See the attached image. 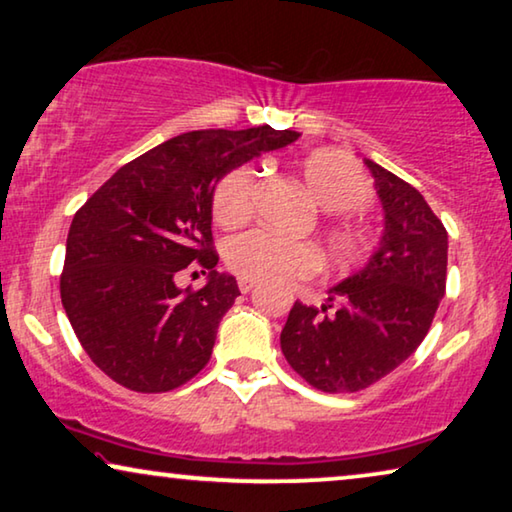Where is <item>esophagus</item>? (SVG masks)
<instances>
[{
  "label": "esophagus",
  "mask_w": 512,
  "mask_h": 512,
  "mask_svg": "<svg viewBox=\"0 0 512 512\" xmlns=\"http://www.w3.org/2000/svg\"><path fill=\"white\" fill-rule=\"evenodd\" d=\"M237 286H240L242 293H249L256 286V282H254V279H240V282H237Z\"/></svg>",
  "instance_id": "esophagus-1"
}]
</instances>
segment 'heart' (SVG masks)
Instances as JSON below:
<instances>
[{
  "label": "heart",
  "instance_id": "heart-1",
  "mask_svg": "<svg viewBox=\"0 0 512 512\" xmlns=\"http://www.w3.org/2000/svg\"><path fill=\"white\" fill-rule=\"evenodd\" d=\"M298 172L307 193L326 212H352L366 205L370 184L366 174L347 153L335 149H317L300 158ZM256 170L237 167L219 181L214 191V219L221 226H237L247 221L254 209ZM328 251L338 263H352L366 251V233L359 223L342 219L326 233ZM226 265L242 279L254 282H279L289 277H305L317 270V251L310 242L270 233V230H247L230 237L223 247Z\"/></svg>",
  "mask_w": 512,
  "mask_h": 512
}]
</instances>
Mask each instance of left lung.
I'll list each match as a JSON object with an SVG mask.
<instances>
[{"label": "left lung", "mask_w": 512, "mask_h": 512, "mask_svg": "<svg viewBox=\"0 0 512 512\" xmlns=\"http://www.w3.org/2000/svg\"><path fill=\"white\" fill-rule=\"evenodd\" d=\"M384 230L359 272L328 289V305L291 307L279 342L289 366L326 394L366 389L401 366L429 333L447 279V230L408 181L363 158ZM333 302L339 310L324 315Z\"/></svg>", "instance_id": "8db88e82"}]
</instances>
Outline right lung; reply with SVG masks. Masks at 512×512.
I'll list each match as a JSON object with an SVG mask.
<instances>
[{
  "label": "right lung",
  "instance_id": "1",
  "mask_svg": "<svg viewBox=\"0 0 512 512\" xmlns=\"http://www.w3.org/2000/svg\"><path fill=\"white\" fill-rule=\"evenodd\" d=\"M296 130H193L123 165L74 214L60 298L81 347L111 380L142 394L177 389L207 366L237 282L216 270V184ZM198 264L200 292L176 277Z\"/></svg>",
  "mask_w": 512,
  "mask_h": 512
}]
</instances>
